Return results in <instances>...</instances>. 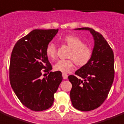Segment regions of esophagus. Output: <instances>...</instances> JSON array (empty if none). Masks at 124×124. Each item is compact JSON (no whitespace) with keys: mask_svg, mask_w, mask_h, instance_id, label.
Returning a JSON list of instances; mask_svg holds the SVG:
<instances>
[{"mask_svg":"<svg viewBox=\"0 0 124 124\" xmlns=\"http://www.w3.org/2000/svg\"><path fill=\"white\" fill-rule=\"evenodd\" d=\"M62 76H63V79H67L68 78V75L66 74V73H62Z\"/></svg>","mask_w":124,"mask_h":124,"instance_id":"esophagus-1","label":"esophagus"}]
</instances>
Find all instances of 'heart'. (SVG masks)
Segmentation results:
<instances>
[{"mask_svg": "<svg viewBox=\"0 0 124 124\" xmlns=\"http://www.w3.org/2000/svg\"><path fill=\"white\" fill-rule=\"evenodd\" d=\"M63 42L71 49L69 55V58L71 59L57 61L54 65V70L68 73L73 68L74 61L79 66H84L89 63L93 56V51L89 46L85 45L80 39L75 35H68L64 38ZM56 51L57 49L54 43H49L46 49V55L49 59L53 60L56 57Z\"/></svg>", "mask_w": 124, "mask_h": 124, "instance_id": "heart-1", "label": "heart"}]
</instances>
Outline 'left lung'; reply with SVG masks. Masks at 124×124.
<instances>
[{
  "label": "left lung",
  "mask_w": 124,
  "mask_h": 124,
  "mask_svg": "<svg viewBox=\"0 0 124 124\" xmlns=\"http://www.w3.org/2000/svg\"><path fill=\"white\" fill-rule=\"evenodd\" d=\"M77 30H89L93 35L94 46L89 63L69 75L72 84L70 99L73 106L80 111H91L103 103L114 79V55L107 41L100 33L85 27Z\"/></svg>",
  "instance_id": "8db88e82"
}]
</instances>
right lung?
<instances>
[{"label": "right lung", "mask_w": 124, "mask_h": 124, "mask_svg": "<svg viewBox=\"0 0 124 124\" xmlns=\"http://www.w3.org/2000/svg\"><path fill=\"white\" fill-rule=\"evenodd\" d=\"M58 32V29L34 30L16 43L11 53V87L21 103L33 111L51 107L54 94L63 80L58 71H51L46 78L41 77L43 71L49 73L52 70L46 49Z\"/></svg>", "instance_id": "right-lung-1"}]
</instances>
